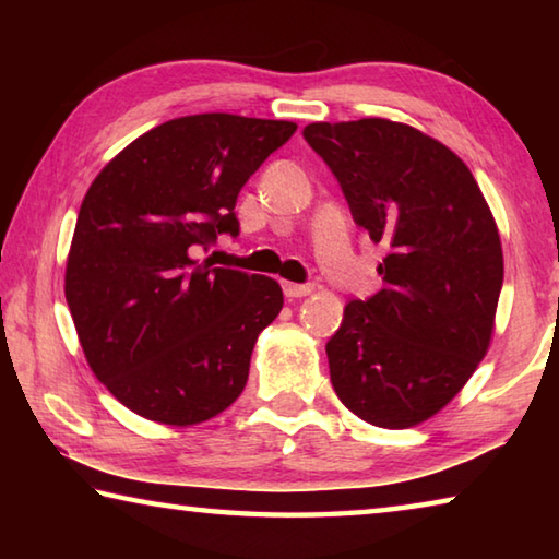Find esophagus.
<instances>
[{
    "label": "esophagus",
    "instance_id": "esophagus-1",
    "mask_svg": "<svg viewBox=\"0 0 559 559\" xmlns=\"http://www.w3.org/2000/svg\"><path fill=\"white\" fill-rule=\"evenodd\" d=\"M283 293L286 298H306L313 293V286L310 283H283Z\"/></svg>",
    "mask_w": 559,
    "mask_h": 559
}]
</instances>
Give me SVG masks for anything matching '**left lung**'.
Here are the masks:
<instances>
[{"mask_svg":"<svg viewBox=\"0 0 559 559\" xmlns=\"http://www.w3.org/2000/svg\"><path fill=\"white\" fill-rule=\"evenodd\" d=\"M302 138L386 249L382 290L349 300L325 345L330 382L362 421L416 427L463 390L493 340L503 288L493 212L466 163L404 122H310Z\"/></svg>","mask_w":559,"mask_h":559,"instance_id":"8db88e82","label":"left lung"}]
</instances>
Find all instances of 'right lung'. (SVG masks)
Instances as JSON below:
<instances>
[{"label": "right lung", "mask_w": 559, "mask_h": 559, "mask_svg": "<svg viewBox=\"0 0 559 559\" xmlns=\"http://www.w3.org/2000/svg\"><path fill=\"white\" fill-rule=\"evenodd\" d=\"M296 128L231 112L175 118L93 179L63 290L93 374L130 412L192 427L243 392L283 290L259 273L212 269L194 251L239 234L236 197Z\"/></svg>", "instance_id": "right-lung-1"}]
</instances>
